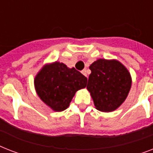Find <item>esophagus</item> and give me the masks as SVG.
<instances>
[{"mask_svg":"<svg viewBox=\"0 0 153 153\" xmlns=\"http://www.w3.org/2000/svg\"><path fill=\"white\" fill-rule=\"evenodd\" d=\"M82 74H84L85 76L87 77V70L86 69H84L82 71Z\"/></svg>","mask_w":153,"mask_h":153,"instance_id":"obj_1","label":"esophagus"}]
</instances>
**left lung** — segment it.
I'll return each mask as SVG.
<instances>
[{"label":"left lung","instance_id":"8db88e82","mask_svg":"<svg viewBox=\"0 0 153 153\" xmlns=\"http://www.w3.org/2000/svg\"><path fill=\"white\" fill-rule=\"evenodd\" d=\"M86 88L90 91L96 109L111 112L117 109L130 90L129 72L117 60L98 59L90 66Z\"/></svg>","mask_w":153,"mask_h":153}]
</instances>
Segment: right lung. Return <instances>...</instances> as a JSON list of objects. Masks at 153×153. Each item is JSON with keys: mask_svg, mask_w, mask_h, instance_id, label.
I'll list each match as a JSON object with an SVG mask.
<instances>
[{"mask_svg": "<svg viewBox=\"0 0 153 153\" xmlns=\"http://www.w3.org/2000/svg\"><path fill=\"white\" fill-rule=\"evenodd\" d=\"M37 94L55 111L69 106L75 92L85 88L87 79L75 68H68L62 62L44 66L35 78Z\"/></svg>", "mask_w": 153, "mask_h": 153, "instance_id": "add662e5", "label": "right lung"}]
</instances>
